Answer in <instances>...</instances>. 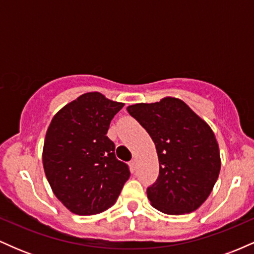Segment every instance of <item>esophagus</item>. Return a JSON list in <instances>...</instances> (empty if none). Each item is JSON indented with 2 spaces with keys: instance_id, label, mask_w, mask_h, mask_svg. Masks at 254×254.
<instances>
[{
  "instance_id": "esophagus-1",
  "label": "esophagus",
  "mask_w": 254,
  "mask_h": 254,
  "mask_svg": "<svg viewBox=\"0 0 254 254\" xmlns=\"http://www.w3.org/2000/svg\"><path fill=\"white\" fill-rule=\"evenodd\" d=\"M130 166H131V170L136 171V168H137V160H136V159L131 160V161H130Z\"/></svg>"
}]
</instances>
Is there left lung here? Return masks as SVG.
Wrapping results in <instances>:
<instances>
[{
  "label": "left lung",
  "instance_id": "8db88e82",
  "mask_svg": "<svg viewBox=\"0 0 254 254\" xmlns=\"http://www.w3.org/2000/svg\"><path fill=\"white\" fill-rule=\"evenodd\" d=\"M127 110L149 133L159 156V177L147 189L151 205L168 215L189 214L199 208L221 168L210 127L177 98L131 105Z\"/></svg>",
  "mask_w": 254,
  "mask_h": 254
}]
</instances>
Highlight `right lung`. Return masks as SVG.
Segmentation results:
<instances>
[{
	"instance_id": "obj_1",
	"label": "right lung",
	"mask_w": 254,
	"mask_h": 254,
	"mask_svg": "<svg viewBox=\"0 0 254 254\" xmlns=\"http://www.w3.org/2000/svg\"><path fill=\"white\" fill-rule=\"evenodd\" d=\"M124 106L99 92L80 95L60 110L46 131L43 165L52 191L77 215H95L115 204L129 179L106 136L112 118Z\"/></svg>"
}]
</instances>
